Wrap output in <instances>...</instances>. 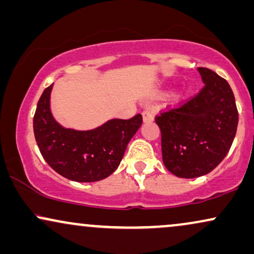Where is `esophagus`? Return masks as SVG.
<instances>
[{
    "label": "esophagus",
    "mask_w": 254,
    "mask_h": 254,
    "mask_svg": "<svg viewBox=\"0 0 254 254\" xmlns=\"http://www.w3.org/2000/svg\"><path fill=\"white\" fill-rule=\"evenodd\" d=\"M143 121H144V123L152 122L153 121V111H151V110L143 111Z\"/></svg>",
    "instance_id": "esophagus-1"
}]
</instances>
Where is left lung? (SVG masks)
Masks as SVG:
<instances>
[{
  "mask_svg": "<svg viewBox=\"0 0 254 254\" xmlns=\"http://www.w3.org/2000/svg\"><path fill=\"white\" fill-rule=\"evenodd\" d=\"M204 86L197 95L156 116L165 168L181 178L211 172L225 158L238 127V110L226 79L198 68Z\"/></svg>",
  "mask_w": 254,
  "mask_h": 254,
  "instance_id": "left-lung-1",
  "label": "left lung"
}]
</instances>
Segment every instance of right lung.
<instances>
[{"mask_svg":"<svg viewBox=\"0 0 254 254\" xmlns=\"http://www.w3.org/2000/svg\"><path fill=\"white\" fill-rule=\"evenodd\" d=\"M48 86L34 116L35 139L42 156L57 173L79 183L107 178L120 165L125 149L142 125L138 114L130 120H111L89 131L65 129L54 120Z\"/></svg>","mask_w":254,"mask_h":254,"instance_id":"right-lung-1","label":"right lung"}]
</instances>
